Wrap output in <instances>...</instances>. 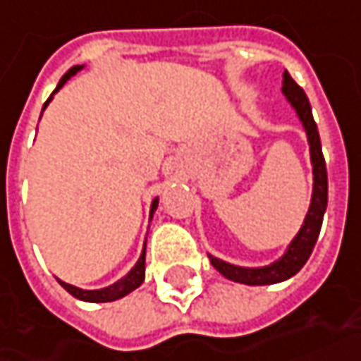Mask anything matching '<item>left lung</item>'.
<instances>
[{
  "label": "left lung",
  "instance_id": "obj_1",
  "mask_svg": "<svg viewBox=\"0 0 361 361\" xmlns=\"http://www.w3.org/2000/svg\"><path fill=\"white\" fill-rule=\"evenodd\" d=\"M283 94L288 100V104L296 110V116L302 122L306 140L310 146V161H312V176H314L312 178V197H310L308 212H306V217H304L298 233L294 235L293 241L286 245L283 255L279 259H274L273 263L264 264V267H239V264H231L209 255L213 267L233 283L263 286V284L288 281L308 261L310 252L314 249L316 239L320 235L322 219H324L326 205H328V176H326V161L322 156L320 134H318L316 122L312 118V109H310L308 98L286 71L283 73Z\"/></svg>",
  "mask_w": 361,
  "mask_h": 361
}]
</instances>
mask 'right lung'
<instances>
[{
	"mask_svg": "<svg viewBox=\"0 0 361 361\" xmlns=\"http://www.w3.org/2000/svg\"><path fill=\"white\" fill-rule=\"evenodd\" d=\"M82 68H85V65H75L73 68H68L67 73L63 75V78L59 80V85L57 88L53 90V94H51L49 100L43 104V110L49 106V102L53 100V97L57 94L59 90L67 85L68 78L75 77V75L80 73ZM158 201H160V197H154V200H152V205H149V221H152L154 213H156V209H158ZM144 276H146V241H144V247H142V252H140V259L136 261V264H134V267H132V269H130L128 273L124 274L122 279H118L116 283L109 284V286H104V288H94V290L78 288V286H75V284L63 283L61 279H59V283H61V286H63L67 293L73 294V296L78 298V300H85V302H112V300H118V298L126 296V294H130L132 290H136L140 284L144 283Z\"/></svg>",
	"mask_w": 361,
	"mask_h": 361,
	"instance_id": "right-lung-1",
	"label": "right lung"
}]
</instances>
